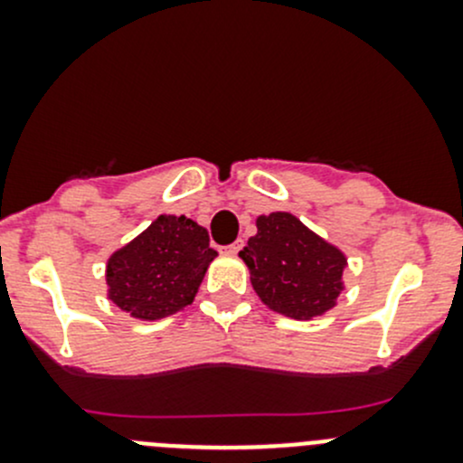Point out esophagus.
Returning <instances> with one entry per match:
<instances>
[{
	"label": "esophagus",
	"instance_id": "obj_1",
	"mask_svg": "<svg viewBox=\"0 0 463 463\" xmlns=\"http://www.w3.org/2000/svg\"><path fill=\"white\" fill-rule=\"evenodd\" d=\"M241 249H244V240H235L231 246H228L226 250H228V253H235L237 255Z\"/></svg>",
	"mask_w": 463,
	"mask_h": 463
}]
</instances>
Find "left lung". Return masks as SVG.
Listing matches in <instances>:
<instances>
[{"label": "left lung", "instance_id": "1", "mask_svg": "<svg viewBox=\"0 0 463 463\" xmlns=\"http://www.w3.org/2000/svg\"><path fill=\"white\" fill-rule=\"evenodd\" d=\"M240 258L249 266L261 302L288 318L322 316L343 291L345 255L291 213L258 217V235L250 237Z\"/></svg>", "mask_w": 463, "mask_h": 463}]
</instances>
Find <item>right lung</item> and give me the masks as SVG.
I'll use <instances>...</instances> for the list:
<instances>
[{
	"label": "right lung",
	"instance_id": "1",
	"mask_svg": "<svg viewBox=\"0 0 463 463\" xmlns=\"http://www.w3.org/2000/svg\"><path fill=\"white\" fill-rule=\"evenodd\" d=\"M214 258L203 226L184 214H161L107 261L109 300L134 318H165L194 300Z\"/></svg>",
	"mask_w": 463,
	"mask_h": 463
}]
</instances>
